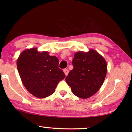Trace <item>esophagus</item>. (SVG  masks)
I'll use <instances>...</instances> for the list:
<instances>
[{
  "instance_id": "esophagus-1",
  "label": "esophagus",
  "mask_w": 132,
  "mask_h": 132,
  "mask_svg": "<svg viewBox=\"0 0 132 132\" xmlns=\"http://www.w3.org/2000/svg\"><path fill=\"white\" fill-rule=\"evenodd\" d=\"M64 73H65V76H67L68 73H69V71H68V69H66V68H65V69H64Z\"/></svg>"
}]
</instances>
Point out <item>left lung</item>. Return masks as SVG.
Returning a JSON list of instances; mask_svg holds the SVG:
<instances>
[{
	"label": "left lung",
	"mask_w": 132,
	"mask_h": 132,
	"mask_svg": "<svg viewBox=\"0 0 132 132\" xmlns=\"http://www.w3.org/2000/svg\"><path fill=\"white\" fill-rule=\"evenodd\" d=\"M73 69L66 77L67 84L75 95L88 98L98 91L107 73L106 61L94 50L76 52L72 61Z\"/></svg>",
	"instance_id": "1"
}]
</instances>
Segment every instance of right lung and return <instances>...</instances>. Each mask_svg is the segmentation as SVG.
I'll use <instances>...</instances> for the list:
<instances>
[{
  "label": "right lung",
  "instance_id": "1",
  "mask_svg": "<svg viewBox=\"0 0 132 132\" xmlns=\"http://www.w3.org/2000/svg\"><path fill=\"white\" fill-rule=\"evenodd\" d=\"M58 65L56 57L50 56L47 52H39L37 48L23 51L17 61L18 71L24 87L40 98L52 95L59 81L65 77Z\"/></svg>",
  "mask_w": 132,
  "mask_h": 132
}]
</instances>
